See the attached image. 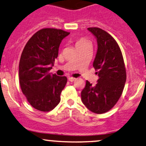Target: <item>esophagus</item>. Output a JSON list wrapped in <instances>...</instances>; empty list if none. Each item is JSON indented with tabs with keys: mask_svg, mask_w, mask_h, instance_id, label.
Returning <instances> with one entry per match:
<instances>
[{
	"mask_svg": "<svg viewBox=\"0 0 146 146\" xmlns=\"http://www.w3.org/2000/svg\"><path fill=\"white\" fill-rule=\"evenodd\" d=\"M68 80L70 81V82H73V81L76 80V78H73V77H69L68 78Z\"/></svg>",
	"mask_w": 146,
	"mask_h": 146,
	"instance_id": "esophagus-1",
	"label": "esophagus"
}]
</instances>
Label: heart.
Returning a JSON list of instances; mask_svg holds the SVG:
<instances>
[{
    "label": "heart",
    "mask_w": 146,
    "mask_h": 146,
    "mask_svg": "<svg viewBox=\"0 0 146 146\" xmlns=\"http://www.w3.org/2000/svg\"><path fill=\"white\" fill-rule=\"evenodd\" d=\"M87 42H88V41L84 39V38H81V39L78 40H77V42H76V46L80 45H82V44L87 43Z\"/></svg>",
    "instance_id": "b5f03b06"
}]
</instances>
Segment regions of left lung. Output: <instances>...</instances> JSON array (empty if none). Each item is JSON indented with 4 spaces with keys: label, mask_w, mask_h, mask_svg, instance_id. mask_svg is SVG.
<instances>
[{
    "label": "left lung",
    "mask_w": 146,
    "mask_h": 146,
    "mask_svg": "<svg viewBox=\"0 0 146 146\" xmlns=\"http://www.w3.org/2000/svg\"><path fill=\"white\" fill-rule=\"evenodd\" d=\"M97 41L93 66L99 76L95 85L86 82L81 92L84 105L97 114L106 113L116 104L126 82V70L120 48L109 33L96 27L88 28Z\"/></svg>",
    "instance_id": "1"
}]
</instances>
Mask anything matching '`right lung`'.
<instances>
[{"label":"right lung","instance_id":"add662e5","mask_svg":"<svg viewBox=\"0 0 146 146\" xmlns=\"http://www.w3.org/2000/svg\"><path fill=\"white\" fill-rule=\"evenodd\" d=\"M70 33L61 29H42L26 44L19 65L21 91L36 109L47 112L60 102L67 82L66 76L49 73L58 56L61 41Z\"/></svg>","mask_w":146,"mask_h":146}]
</instances>
